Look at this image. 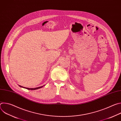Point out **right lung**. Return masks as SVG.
Instances as JSON below:
<instances>
[{
	"instance_id": "obj_1",
	"label": "right lung",
	"mask_w": 121,
	"mask_h": 121,
	"mask_svg": "<svg viewBox=\"0 0 121 121\" xmlns=\"http://www.w3.org/2000/svg\"><path fill=\"white\" fill-rule=\"evenodd\" d=\"M43 85V86H44ZM43 86H41V87H37V88H26V87H22V86H21L20 85H19V86L21 88H23L24 89H27V90H37V89H40L41 88H42Z\"/></svg>"
}]
</instances>
